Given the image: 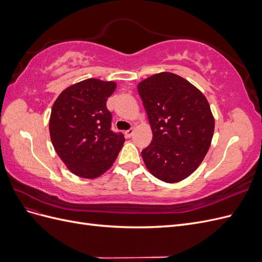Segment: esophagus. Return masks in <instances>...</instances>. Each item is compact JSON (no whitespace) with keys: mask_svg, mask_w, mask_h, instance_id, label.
Instances as JSON below:
<instances>
[{"mask_svg":"<svg viewBox=\"0 0 262 262\" xmlns=\"http://www.w3.org/2000/svg\"><path fill=\"white\" fill-rule=\"evenodd\" d=\"M133 133H134V129H133V128H130L129 130L125 131V136L128 137V138H130V137L133 136Z\"/></svg>","mask_w":262,"mask_h":262,"instance_id":"obj_1","label":"esophagus"}]
</instances>
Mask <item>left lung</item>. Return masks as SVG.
<instances>
[{
  "label": "left lung",
  "instance_id": "1",
  "mask_svg": "<svg viewBox=\"0 0 262 262\" xmlns=\"http://www.w3.org/2000/svg\"><path fill=\"white\" fill-rule=\"evenodd\" d=\"M138 92L153 132L142 150L147 169L162 181L189 177L207 155L214 118L204 95L185 78L163 72L142 81Z\"/></svg>",
  "mask_w": 262,
  "mask_h": 262
}]
</instances>
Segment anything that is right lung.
<instances>
[{
	"label": "right lung",
	"mask_w": 262,
	"mask_h": 262,
	"mask_svg": "<svg viewBox=\"0 0 262 262\" xmlns=\"http://www.w3.org/2000/svg\"><path fill=\"white\" fill-rule=\"evenodd\" d=\"M115 90V82L89 78L68 87L54 101L51 142L62 162L78 177L102 175L123 145V134L112 130L113 116L106 106Z\"/></svg>",
	"instance_id": "right-lung-1"
}]
</instances>
